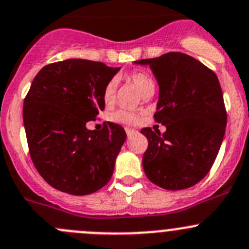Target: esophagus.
<instances>
[{
  "label": "esophagus",
  "mask_w": 249,
  "mask_h": 249,
  "mask_svg": "<svg viewBox=\"0 0 249 249\" xmlns=\"http://www.w3.org/2000/svg\"><path fill=\"white\" fill-rule=\"evenodd\" d=\"M125 131H126V135L127 136H131V135H134L135 132H136V130H134V129H130V127H126V129H125Z\"/></svg>",
  "instance_id": "esophagus-1"
}]
</instances>
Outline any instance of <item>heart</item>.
Returning <instances> with one entry per match:
<instances>
[{
  "label": "heart",
  "mask_w": 249,
  "mask_h": 249,
  "mask_svg": "<svg viewBox=\"0 0 249 249\" xmlns=\"http://www.w3.org/2000/svg\"><path fill=\"white\" fill-rule=\"evenodd\" d=\"M127 79L136 86V89L140 91V93H141L142 96L148 93L149 91H154L153 79H152L147 73H143V71H135V73L130 74V75L127 76ZM115 91H117V83H115V80H110L109 83L106 85L105 90H103V101H105L107 105H110V103L114 102ZM110 119L115 123L135 125L139 123L140 118L136 113L131 112V110L119 109L117 110V112L113 113Z\"/></svg>",
  "instance_id": "heart-1"
}]
</instances>
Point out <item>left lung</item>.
Listing matches in <instances>:
<instances>
[{
    "mask_svg": "<svg viewBox=\"0 0 249 249\" xmlns=\"http://www.w3.org/2000/svg\"><path fill=\"white\" fill-rule=\"evenodd\" d=\"M135 64L149 66L159 85L154 119L163 135L144 127L142 158L147 178L161 189H189L211 170L225 135L226 115L218 76L199 60L169 52Z\"/></svg>",
    "mask_w": 249,
    "mask_h": 249,
    "instance_id": "left-lung-1",
    "label": "left lung"
}]
</instances>
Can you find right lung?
I'll list each match as a JSON object with an SVG mask.
<instances>
[{
  "instance_id": "right-lung-1",
  "label": "right lung",
  "mask_w": 249,
  "mask_h": 249,
  "mask_svg": "<svg viewBox=\"0 0 249 249\" xmlns=\"http://www.w3.org/2000/svg\"><path fill=\"white\" fill-rule=\"evenodd\" d=\"M120 68L67 59L43 67L24 100L29 152L43 180L62 192L90 195L110 180L126 132L115 123L89 130L105 109L103 90Z\"/></svg>"
}]
</instances>
